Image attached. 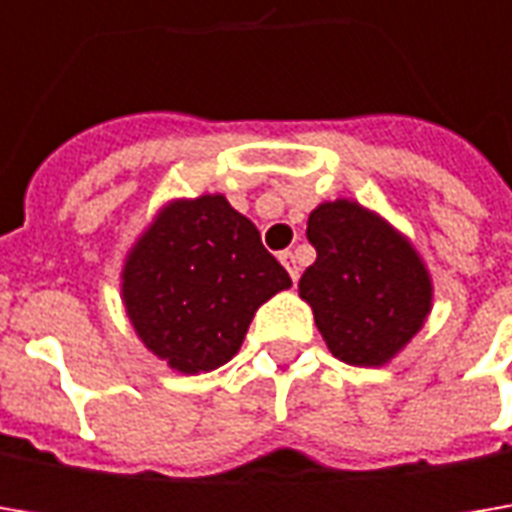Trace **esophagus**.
Masks as SVG:
<instances>
[{
    "instance_id": "1",
    "label": "esophagus",
    "mask_w": 512,
    "mask_h": 512,
    "mask_svg": "<svg viewBox=\"0 0 512 512\" xmlns=\"http://www.w3.org/2000/svg\"><path fill=\"white\" fill-rule=\"evenodd\" d=\"M279 259H282V265L287 267L290 279L299 282V262H296V253H293V250H285V253H279Z\"/></svg>"
}]
</instances>
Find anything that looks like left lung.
Wrapping results in <instances>:
<instances>
[{"mask_svg": "<svg viewBox=\"0 0 512 512\" xmlns=\"http://www.w3.org/2000/svg\"><path fill=\"white\" fill-rule=\"evenodd\" d=\"M316 262L299 279L316 327L336 359L390 362L430 313L433 287L410 242L356 202H325L307 219Z\"/></svg>", "mask_w": 512, "mask_h": 512, "instance_id": "obj_1", "label": "left lung"}]
</instances>
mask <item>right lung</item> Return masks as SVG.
Instances as JSON below:
<instances>
[{"label":"right lung","mask_w":512,"mask_h":512,"mask_svg":"<svg viewBox=\"0 0 512 512\" xmlns=\"http://www.w3.org/2000/svg\"><path fill=\"white\" fill-rule=\"evenodd\" d=\"M285 287L287 270L225 196L165 207L122 270V296L139 339L179 373L230 362L253 313Z\"/></svg>","instance_id":"1"}]
</instances>
